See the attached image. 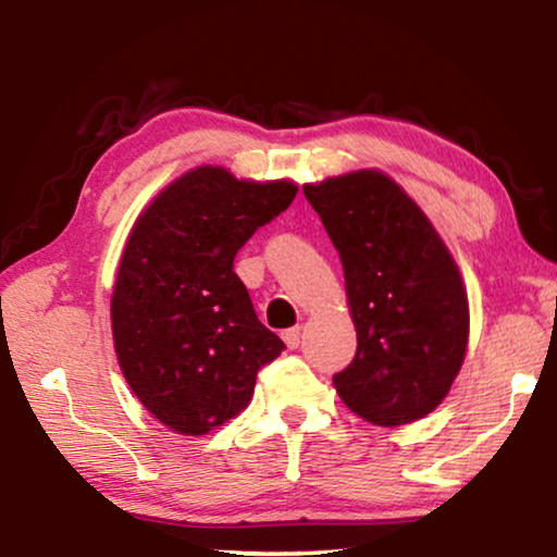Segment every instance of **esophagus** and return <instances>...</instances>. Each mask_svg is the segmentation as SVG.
Here are the masks:
<instances>
[{"instance_id": "34e87169", "label": "esophagus", "mask_w": 557, "mask_h": 557, "mask_svg": "<svg viewBox=\"0 0 557 557\" xmlns=\"http://www.w3.org/2000/svg\"><path fill=\"white\" fill-rule=\"evenodd\" d=\"M282 338H285V344H287L289 348H297V346H299V326L285 329V334H282Z\"/></svg>"}]
</instances>
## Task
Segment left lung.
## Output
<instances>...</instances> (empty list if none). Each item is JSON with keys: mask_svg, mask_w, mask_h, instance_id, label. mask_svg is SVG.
Instances as JSON below:
<instances>
[{"mask_svg": "<svg viewBox=\"0 0 557 557\" xmlns=\"http://www.w3.org/2000/svg\"><path fill=\"white\" fill-rule=\"evenodd\" d=\"M342 256L356 356L336 393L363 420L395 428L425 418L465 361L469 305L445 243L403 188L381 172L305 186Z\"/></svg>", "mask_w": 557, "mask_h": 557, "instance_id": "obj_1", "label": "left lung"}]
</instances>
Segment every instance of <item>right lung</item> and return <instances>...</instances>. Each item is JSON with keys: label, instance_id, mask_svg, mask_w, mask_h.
Segmentation results:
<instances>
[{"label": "right lung", "instance_id": "obj_1", "mask_svg": "<svg viewBox=\"0 0 557 557\" xmlns=\"http://www.w3.org/2000/svg\"><path fill=\"white\" fill-rule=\"evenodd\" d=\"M295 196L289 182H238L199 166L132 228L112 292V336L129 388L169 430L206 435L223 425L285 348L258 319L233 260Z\"/></svg>", "mask_w": 557, "mask_h": 557}]
</instances>
